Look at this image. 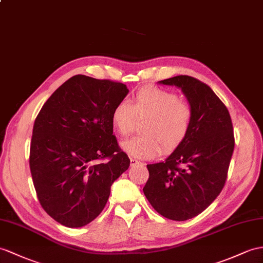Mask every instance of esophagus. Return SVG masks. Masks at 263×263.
I'll use <instances>...</instances> for the list:
<instances>
[{"instance_id": "1", "label": "esophagus", "mask_w": 263, "mask_h": 263, "mask_svg": "<svg viewBox=\"0 0 263 263\" xmlns=\"http://www.w3.org/2000/svg\"><path fill=\"white\" fill-rule=\"evenodd\" d=\"M143 163L142 162H139L138 159H136V158H130V165L132 166H136V165H142Z\"/></svg>"}]
</instances>
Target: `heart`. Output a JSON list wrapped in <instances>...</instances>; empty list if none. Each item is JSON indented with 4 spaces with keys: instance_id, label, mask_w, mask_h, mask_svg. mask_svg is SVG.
<instances>
[{
    "instance_id": "obj_1",
    "label": "heart",
    "mask_w": 263,
    "mask_h": 263,
    "mask_svg": "<svg viewBox=\"0 0 263 263\" xmlns=\"http://www.w3.org/2000/svg\"><path fill=\"white\" fill-rule=\"evenodd\" d=\"M194 108L176 92L156 87L138 90L132 104L123 100L114 107L111 125L121 137H128L135 130L138 121H144L143 136L128 140L123 148L138 158H154L163 151L176 149L193 125Z\"/></svg>"
}]
</instances>
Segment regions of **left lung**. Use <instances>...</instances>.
<instances>
[{
	"instance_id": "left-lung-1",
	"label": "left lung",
	"mask_w": 263,
	"mask_h": 263,
	"mask_svg": "<svg viewBox=\"0 0 263 263\" xmlns=\"http://www.w3.org/2000/svg\"><path fill=\"white\" fill-rule=\"evenodd\" d=\"M161 82L182 88L194 119L187 137L165 162L147 165L149 177L143 191L156 212L186 221L202 213L224 187L234 151L232 120L212 89L194 77Z\"/></svg>"
}]
</instances>
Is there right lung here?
<instances>
[{"instance_id":"1","label":"right lung","mask_w":263,"mask_h":263,"mask_svg":"<svg viewBox=\"0 0 263 263\" xmlns=\"http://www.w3.org/2000/svg\"><path fill=\"white\" fill-rule=\"evenodd\" d=\"M127 93L121 82L76 74L37 114L30 146L32 181L43 210L62 226L93 221L111 184L129 167L111 125L114 107Z\"/></svg>"}]
</instances>
